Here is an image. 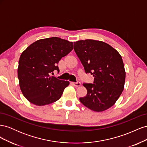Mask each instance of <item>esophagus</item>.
Listing matches in <instances>:
<instances>
[{
	"instance_id": "esophagus-1",
	"label": "esophagus",
	"mask_w": 147,
	"mask_h": 147,
	"mask_svg": "<svg viewBox=\"0 0 147 147\" xmlns=\"http://www.w3.org/2000/svg\"><path fill=\"white\" fill-rule=\"evenodd\" d=\"M72 83L73 85H74L75 86H76V87H78V86H80L81 85V83H80V82H77V83H74V82H72L71 83Z\"/></svg>"
}]
</instances>
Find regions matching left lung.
Segmentation results:
<instances>
[{
    "instance_id": "left-lung-1",
    "label": "left lung",
    "mask_w": 147,
    "mask_h": 147,
    "mask_svg": "<svg viewBox=\"0 0 147 147\" xmlns=\"http://www.w3.org/2000/svg\"><path fill=\"white\" fill-rule=\"evenodd\" d=\"M74 51L85 72L94 77V83H83L86 96L82 103L94 112H103L113 106L124 90L126 72L121 56L109 44L87 39L74 43Z\"/></svg>"
}]
</instances>
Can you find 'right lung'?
I'll return each mask as SVG.
<instances>
[{"label":"right lung","mask_w":147,"mask_h":147,"mask_svg":"<svg viewBox=\"0 0 147 147\" xmlns=\"http://www.w3.org/2000/svg\"><path fill=\"white\" fill-rule=\"evenodd\" d=\"M73 43L59 37L43 38L34 42L21 53L18 68L20 87L30 103L45 105L58 100L69 86L51 76L59 71L57 64L72 50Z\"/></svg>","instance_id":"1"}]
</instances>
